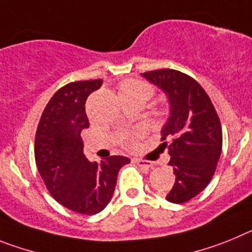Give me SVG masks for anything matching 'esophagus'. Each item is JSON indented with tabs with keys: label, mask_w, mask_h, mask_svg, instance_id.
Listing matches in <instances>:
<instances>
[{
	"label": "esophagus",
	"mask_w": 252,
	"mask_h": 252,
	"mask_svg": "<svg viewBox=\"0 0 252 252\" xmlns=\"http://www.w3.org/2000/svg\"><path fill=\"white\" fill-rule=\"evenodd\" d=\"M134 162L138 166H141V167L150 168L153 166V162H151V161H146V159H141V158H135Z\"/></svg>",
	"instance_id": "esophagus-1"
}]
</instances>
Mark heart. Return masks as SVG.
Here are the masks:
<instances>
[{
    "instance_id": "1",
    "label": "heart",
    "mask_w": 252,
    "mask_h": 252,
    "mask_svg": "<svg viewBox=\"0 0 252 252\" xmlns=\"http://www.w3.org/2000/svg\"><path fill=\"white\" fill-rule=\"evenodd\" d=\"M120 95H142L147 100L152 95V89L143 81L128 80L120 85ZM123 143L126 147H130L133 144V135H126L123 138Z\"/></svg>"
}]
</instances>
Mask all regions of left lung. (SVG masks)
Masks as SVG:
<instances>
[{
    "label": "left lung",
    "instance_id": "1",
    "mask_svg": "<svg viewBox=\"0 0 252 252\" xmlns=\"http://www.w3.org/2000/svg\"><path fill=\"white\" fill-rule=\"evenodd\" d=\"M165 94L168 118L161 133L176 176L166 199L185 203L207 188L222 151V126L209 96L194 78L165 68L141 73Z\"/></svg>",
    "mask_w": 252,
    "mask_h": 252
}]
</instances>
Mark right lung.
Returning a JSON list of instances; mask_svg holds the SVG:
<instances>
[{
  "label": "right lung",
  "instance_id": "1",
  "mask_svg": "<svg viewBox=\"0 0 252 252\" xmlns=\"http://www.w3.org/2000/svg\"><path fill=\"white\" fill-rule=\"evenodd\" d=\"M102 80L71 82L60 89L41 114L35 135V162L50 195L81 214L101 212L113 198L120 167L128 157L91 162L84 153L81 130L89 126L85 104Z\"/></svg>",
  "mask_w": 252,
  "mask_h": 252
}]
</instances>
